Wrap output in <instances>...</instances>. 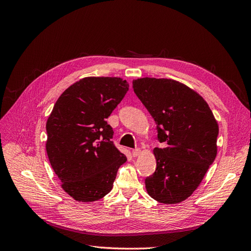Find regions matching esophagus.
<instances>
[{"label":"esophagus","instance_id":"34e87169","mask_svg":"<svg viewBox=\"0 0 251 251\" xmlns=\"http://www.w3.org/2000/svg\"><path fill=\"white\" fill-rule=\"evenodd\" d=\"M139 154H140V150H139V149H134V150L132 151V155H133L134 157H137Z\"/></svg>","mask_w":251,"mask_h":251}]
</instances>
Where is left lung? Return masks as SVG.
Masks as SVG:
<instances>
[{
    "mask_svg": "<svg viewBox=\"0 0 251 251\" xmlns=\"http://www.w3.org/2000/svg\"><path fill=\"white\" fill-rule=\"evenodd\" d=\"M135 94L157 125V168L147 177L151 198L176 204L199 186L217 156L219 126L207 102L183 83L166 78L133 80Z\"/></svg>",
    "mask_w": 251,
    "mask_h": 251,
    "instance_id": "left-lung-1",
    "label": "left lung"
}]
</instances>
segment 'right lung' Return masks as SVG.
<instances>
[{"label":"right lung","mask_w":251,"mask_h":251,"mask_svg":"<svg viewBox=\"0 0 251 251\" xmlns=\"http://www.w3.org/2000/svg\"><path fill=\"white\" fill-rule=\"evenodd\" d=\"M128 91L119 77H86L59 96L47 120L46 150L64 191L79 202L111 192L126 157L112 141L107 118Z\"/></svg>","instance_id":"1"}]
</instances>
